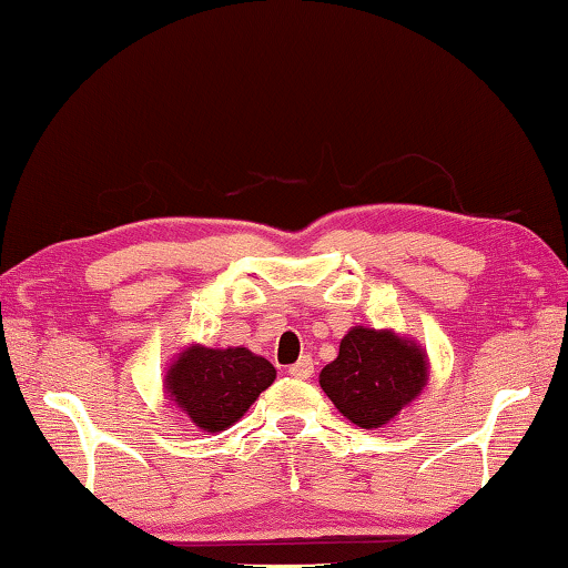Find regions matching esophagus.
<instances>
[{
  "label": "esophagus",
  "mask_w": 568,
  "mask_h": 568,
  "mask_svg": "<svg viewBox=\"0 0 568 568\" xmlns=\"http://www.w3.org/2000/svg\"><path fill=\"white\" fill-rule=\"evenodd\" d=\"M290 374L294 376V379H310V376L314 374V362L312 356H302L300 362L290 366Z\"/></svg>",
  "instance_id": "obj_1"
}]
</instances>
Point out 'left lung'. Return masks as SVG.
I'll return each instance as SVG.
<instances>
[{
	"mask_svg": "<svg viewBox=\"0 0 568 568\" xmlns=\"http://www.w3.org/2000/svg\"><path fill=\"white\" fill-rule=\"evenodd\" d=\"M429 382V356L422 344L394 329L352 326L339 356L320 374V386L344 419L362 429L394 422Z\"/></svg>",
	"mask_w": 568,
	"mask_h": 568,
	"instance_id": "8db88e82",
	"label": "left lung"
}]
</instances>
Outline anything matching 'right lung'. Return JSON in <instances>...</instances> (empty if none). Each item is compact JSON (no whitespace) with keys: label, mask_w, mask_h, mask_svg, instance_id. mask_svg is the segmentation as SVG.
<instances>
[{"label":"right lung","mask_w":568,"mask_h":568,"mask_svg":"<svg viewBox=\"0 0 568 568\" xmlns=\"http://www.w3.org/2000/svg\"><path fill=\"white\" fill-rule=\"evenodd\" d=\"M274 379V366L246 346L189 344L166 366L164 394L196 429L219 434L242 419Z\"/></svg>","instance_id":"add662e5"}]
</instances>
